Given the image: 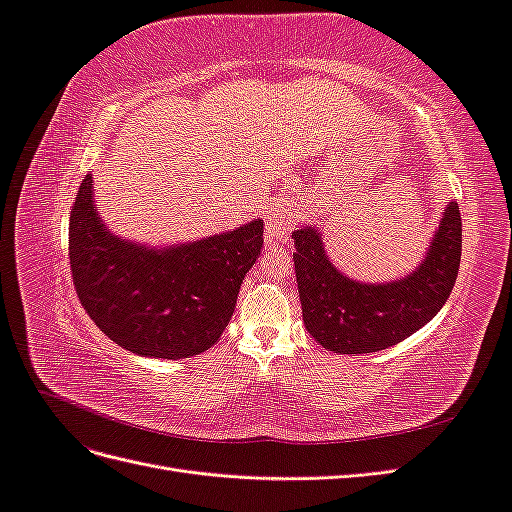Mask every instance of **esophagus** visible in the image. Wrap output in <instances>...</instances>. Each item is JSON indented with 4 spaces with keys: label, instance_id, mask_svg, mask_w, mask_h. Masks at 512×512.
I'll use <instances>...</instances> for the list:
<instances>
[{
    "label": "esophagus",
    "instance_id": "esophagus-1",
    "mask_svg": "<svg viewBox=\"0 0 512 512\" xmlns=\"http://www.w3.org/2000/svg\"><path fill=\"white\" fill-rule=\"evenodd\" d=\"M292 224V209L288 203H273L269 207L265 228H267V239L277 243L288 239V230Z\"/></svg>",
    "mask_w": 512,
    "mask_h": 512
}]
</instances>
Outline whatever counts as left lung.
I'll use <instances>...</instances> for the list:
<instances>
[{
  "label": "left lung",
  "mask_w": 512,
  "mask_h": 512,
  "mask_svg": "<svg viewBox=\"0 0 512 512\" xmlns=\"http://www.w3.org/2000/svg\"><path fill=\"white\" fill-rule=\"evenodd\" d=\"M292 239L307 333L333 352L365 354L410 337L451 297L461 260V215L451 200L421 265L393 282H359L344 275L312 224L294 230Z\"/></svg>",
  "instance_id": "1"
}]
</instances>
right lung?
<instances>
[{
  "instance_id": "obj_1",
  "label": "right lung",
  "mask_w": 512,
  "mask_h": 512,
  "mask_svg": "<svg viewBox=\"0 0 512 512\" xmlns=\"http://www.w3.org/2000/svg\"><path fill=\"white\" fill-rule=\"evenodd\" d=\"M262 220L170 247L121 239L106 228L87 175L70 213L76 294L115 344L153 359H190L218 342L245 273L262 250Z\"/></svg>"
}]
</instances>
